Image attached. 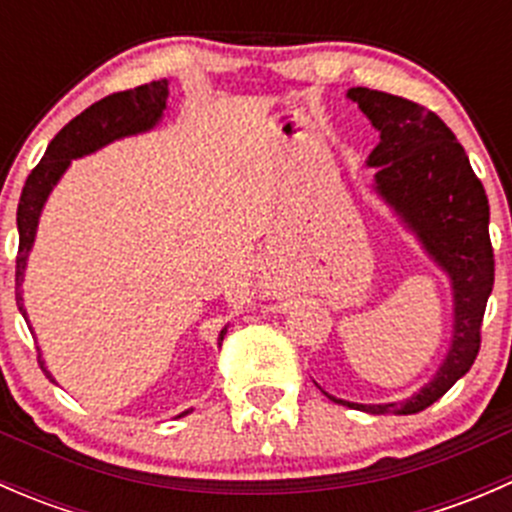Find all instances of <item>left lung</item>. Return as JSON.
Here are the masks:
<instances>
[{
    "label": "left lung",
    "instance_id": "obj_1",
    "mask_svg": "<svg viewBox=\"0 0 512 512\" xmlns=\"http://www.w3.org/2000/svg\"><path fill=\"white\" fill-rule=\"evenodd\" d=\"M379 131V146L366 158L376 168L371 193L416 237L428 260L448 277L453 294V327L448 352L433 379L404 401L356 404L327 394L334 404L366 414H418L441 399L480 349V322L493 292L490 208L461 143L433 111L401 96L364 86L347 91Z\"/></svg>",
    "mask_w": 512,
    "mask_h": 512
}]
</instances>
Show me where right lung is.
<instances>
[{
    "mask_svg": "<svg viewBox=\"0 0 512 512\" xmlns=\"http://www.w3.org/2000/svg\"><path fill=\"white\" fill-rule=\"evenodd\" d=\"M168 94V81L160 79L151 81V84L136 86V89L131 91H121V94L101 98V101L86 108L84 113H79L74 121H69L59 133H56L54 141L46 146L41 163L29 173L17 208V307L19 312H22V317L27 319V324L29 317L27 309H24L22 282L24 272H27L29 252H32L36 240V227H39L41 210H44L51 190H54L56 183L64 178L71 160L91 156V153L101 151L103 146H108V143L113 141H121V138L153 131L160 123V118L165 116V111H168ZM29 329H32V324H29ZM225 334L227 324L218 334V347L223 344ZM39 364L41 369H44V374L49 376L51 381H56L54 376H51V371L46 369V361L41 359V354ZM185 414H190V411H183L180 416Z\"/></svg>",
    "mask_w": 512,
    "mask_h": 512,
    "instance_id": "1",
    "label": "right lung"
}]
</instances>
